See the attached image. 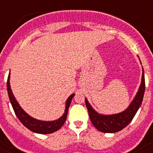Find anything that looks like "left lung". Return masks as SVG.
<instances>
[{
    "instance_id": "8db88e82",
    "label": "left lung",
    "mask_w": 153,
    "mask_h": 153,
    "mask_svg": "<svg viewBox=\"0 0 153 153\" xmlns=\"http://www.w3.org/2000/svg\"><path fill=\"white\" fill-rule=\"evenodd\" d=\"M145 89V74L143 70L141 83L135 98H133L131 104L123 112L117 114H112V115H102L97 113L92 108L91 104L86 98L85 99L86 105L88 109L90 119L94 126L102 133H117L123 129L132 121L138 109L140 108V105L142 103Z\"/></svg>"
}]
</instances>
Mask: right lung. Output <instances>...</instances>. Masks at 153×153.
<instances>
[{
  "label": "right lung",
  "mask_w": 153,
  "mask_h": 153,
  "mask_svg": "<svg viewBox=\"0 0 153 153\" xmlns=\"http://www.w3.org/2000/svg\"><path fill=\"white\" fill-rule=\"evenodd\" d=\"M9 78H10V72H9L8 80H7V91H8V98H9L12 106L13 108V110H14L16 115L18 117V119L20 120V122L29 130L32 131L34 133H40V134H49V133H52L55 131L59 130L62 127V125L65 123V121L67 119L68 109H69L70 104L71 102V99L74 96V94H72L71 95L67 98V102H66V108H65L64 114H62L61 117H59L57 120L51 121H39V120L35 119L29 116L20 106V105L17 102V101L16 100L15 97L13 95V91L11 90L10 82H9L10 79Z\"/></svg>",
  "instance_id": "1"
}]
</instances>
